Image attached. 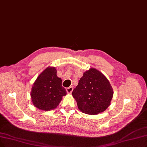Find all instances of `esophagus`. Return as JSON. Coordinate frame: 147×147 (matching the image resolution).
I'll list each match as a JSON object with an SVG mask.
<instances>
[{"label":"esophagus","instance_id":"1","mask_svg":"<svg viewBox=\"0 0 147 147\" xmlns=\"http://www.w3.org/2000/svg\"><path fill=\"white\" fill-rule=\"evenodd\" d=\"M73 91V87H67L66 89V92L67 93H71Z\"/></svg>","mask_w":147,"mask_h":147}]
</instances>
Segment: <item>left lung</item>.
<instances>
[{"label":"left lung","mask_w":147,"mask_h":147,"mask_svg":"<svg viewBox=\"0 0 147 147\" xmlns=\"http://www.w3.org/2000/svg\"><path fill=\"white\" fill-rule=\"evenodd\" d=\"M113 95L107 78L94 68L84 73L72 92L78 109L88 115H97L105 111L110 105Z\"/></svg>","instance_id":"obj_1"}]
</instances>
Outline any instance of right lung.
<instances>
[{
	"mask_svg": "<svg viewBox=\"0 0 147 147\" xmlns=\"http://www.w3.org/2000/svg\"><path fill=\"white\" fill-rule=\"evenodd\" d=\"M62 80L57 75L55 67H48L40 74L34 82L31 92L35 107L49 111L56 108L66 95V90L61 86Z\"/></svg>",
	"mask_w": 147,
	"mask_h": 147,
	"instance_id": "right-lung-1",
	"label": "right lung"
}]
</instances>
